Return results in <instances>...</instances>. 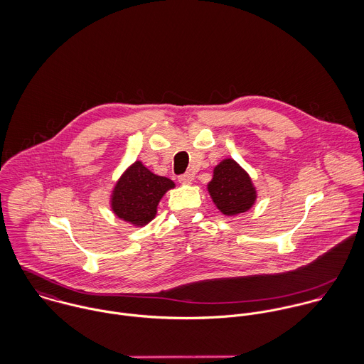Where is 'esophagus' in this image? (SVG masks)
Listing matches in <instances>:
<instances>
[{"instance_id": "1", "label": "esophagus", "mask_w": 364, "mask_h": 364, "mask_svg": "<svg viewBox=\"0 0 364 364\" xmlns=\"http://www.w3.org/2000/svg\"><path fill=\"white\" fill-rule=\"evenodd\" d=\"M178 181H179L181 183H183V185H191L192 181H193V175H192L191 172H186V173L181 175V176L178 178Z\"/></svg>"}]
</instances>
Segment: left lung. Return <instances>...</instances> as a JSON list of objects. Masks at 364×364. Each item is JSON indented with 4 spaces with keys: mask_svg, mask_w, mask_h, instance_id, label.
Wrapping results in <instances>:
<instances>
[{
    "mask_svg": "<svg viewBox=\"0 0 364 364\" xmlns=\"http://www.w3.org/2000/svg\"><path fill=\"white\" fill-rule=\"evenodd\" d=\"M208 193L224 215L248 211L257 200V189L248 172L232 158L223 159L213 171Z\"/></svg>",
    "mask_w": 364,
    "mask_h": 364,
    "instance_id": "8db88e82",
    "label": "left lung"
}]
</instances>
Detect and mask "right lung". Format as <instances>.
<instances>
[{"label": "right lung", "mask_w": 364, "mask_h": 364, "mask_svg": "<svg viewBox=\"0 0 364 364\" xmlns=\"http://www.w3.org/2000/svg\"><path fill=\"white\" fill-rule=\"evenodd\" d=\"M172 188L175 183L171 179L158 176L141 161H136L116 182L110 196V208L120 220L143 227L156 217L159 200Z\"/></svg>", "instance_id": "obj_1"}]
</instances>
